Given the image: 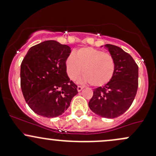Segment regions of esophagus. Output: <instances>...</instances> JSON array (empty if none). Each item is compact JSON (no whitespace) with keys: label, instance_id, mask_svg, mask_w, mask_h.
I'll return each mask as SVG.
<instances>
[{"label":"esophagus","instance_id":"obj_1","mask_svg":"<svg viewBox=\"0 0 156 156\" xmlns=\"http://www.w3.org/2000/svg\"><path fill=\"white\" fill-rule=\"evenodd\" d=\"M83 87L82 86H79V85H78V87H77V90H78V92H80V91H81L83 90Z\"/></svg>","mask_w":156,"mask_h":156}]
</instances>
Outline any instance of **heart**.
<instances>
[{
    "instance_id": "obj_1",
    "label": "heart",
    "mask_w": 156,
    "mask_h": 156,
    "mask_svg": "<svg viewBox=\"0 0 156 156\" xmlns=\"http://www.w3.org/2000/svg\"><path fill=\"white\" fill-rule=\"evenodd\" d=\"M66 67L70 79H77L82 70L83 81L93 87H101L113 78L116 63L111 54L92 47H85L69 55Z\"/></svg>"
}]
</instances>
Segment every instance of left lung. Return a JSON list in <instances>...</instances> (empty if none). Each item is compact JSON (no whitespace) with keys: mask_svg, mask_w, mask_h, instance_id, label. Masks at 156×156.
<instances>
[{"mask_svg":"<svg viewBox=\"0 0 156 156\" xmlns=\"http://www.w3.org/2000/svg\"><path fill=\"white\" fill-rule=\"evenodd\" d=\"M116 63L109 83L93 90L89 107L101 117L116 118L132 105L138 87V66L129 54L116 45H105Z\"/></svg>","mask_w":156,"mask_h":156,"instance_id":"left-lung-1","label":"left lung"}]
</instances>
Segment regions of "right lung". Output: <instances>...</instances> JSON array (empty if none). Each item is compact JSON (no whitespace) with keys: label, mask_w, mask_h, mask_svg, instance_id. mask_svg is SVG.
Instances as JSON below:
<instances>
[{"label":"right lung","mask_w":156,"mask_h":156,"mask_svg":"<svg viewBox=\"0 0 156 156\" xmlns=\"http://www.w3.org/2000/svg\"><path fill=\"white\" fill-rule=\"evenodd\" d=\"M70 47L55 40L31 47L21 64V88L33 111L44 117L63 114L77 93V86L66 73Z\"/></svg>","instance_id":"add662e5"}]
</instances>
